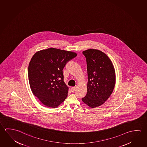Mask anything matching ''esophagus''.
<instances>
[{"label":"esophagus","instance_id":"obj_1","mask_svg":"<svg viewBox=\"0 0 147 147\" xmlns=\"http://www.w3.org/2000/svg\"><path fill=\"white\" fill-rule=\"evenodd\" d=\"M71 90V91L72 92L74 91L75 90V87H72Z\"/></svg>","mask_w":147,"mask_h":147}]
</instances>
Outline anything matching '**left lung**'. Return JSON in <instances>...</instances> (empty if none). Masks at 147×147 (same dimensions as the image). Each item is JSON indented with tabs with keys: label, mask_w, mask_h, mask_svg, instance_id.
<instances>
[{
	"label": "left lung",
	"mask_w": 147,
	"mask_h": 147,
	"mask_svg": "<svg viewBox=\"0 0 147 147\" xmlns=\"http://www.w3.org/2000/svg\"><path fill=\"white\" fill-rule=\"evenodd\" d=\"M86 58L88 82L87 93L82 101L91 108L101 106L110 96L115 84V72L110 58L104 52L89 49Z\"/></svg>",
	"instance_id": "8db88e82"
}]
</instances>
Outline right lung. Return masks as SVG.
<instances>
[{
  "mask_svg": "<svg viewBox=\"0 0 147 147\" xmlns=\"http://www.w3.org/2000/svg\"><path fill=\"white\" fill-rule=\"evenodd\" d=\"M77 54L55 48L39 51L29 63L28 78L33 94L45 106L56 108L67 96L63 70Z\"/></svg>",
  "mask_w": 147,
  "mask_h": 147,
  "instance_id": "1",
  "label": "right lung"
}]
</instances>
